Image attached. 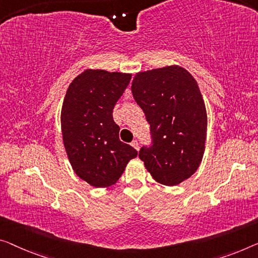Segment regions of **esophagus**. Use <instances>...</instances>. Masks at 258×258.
Wrapping results in <instances>:
<instances>
[{"label": "esophagus", "mask_w": 258, "mask_h": 258, "mask_svg": "<svg viewBox=\"0 0 258 258\" xmlns=\"http://www.w3.org/2000/svg\"><path fill=\"white\" fill-rule=\"evenodd\" d=\"M131 146H132L134 149H137V151H139V142H138L137 140H133L132 142H131Z\"/></svg>", "instance_id": "34e87169"}]
</instances>
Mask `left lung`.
Segmentation results:
<instances>
[{
	"label": "left lung",
	"instance_id": "obj_1",
	"mask_svg": "<svg viewBox=\"0 0 258 258\" xmlns=\"http://www.w3.org/2000/svg\"><path fill=\"white\" fill-rule=\"evenodd\" d=\"M131 88L153 139L140 160L157 183L177 185L195 174L205 152L207 114L197 81L171 64L137 73Z\"/></svg>",
	"mask_w": 258,
	"mask_h": 258
}]
</instances>
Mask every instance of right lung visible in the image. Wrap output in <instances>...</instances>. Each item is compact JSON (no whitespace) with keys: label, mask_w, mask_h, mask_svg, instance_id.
Returning a JSON list of instances; mask_svg holds the SVG:
<instances>
[{"label":"right lung","mask_w":258,"mask_h":258,"mask_svg":"<svg viewBox=\"0 0 258 258\" xmlns=\"http://www.w3.org/2000/svg\"><path fill=\"white\" fill-rule=\"evenodd\" d=\"M132 74L86 69L69 84L61 109L63 146L73 170L95 187L117 183L138 152L119 140L112 110Z\"/></svg>","instance_id":"1"}]
</instances>
